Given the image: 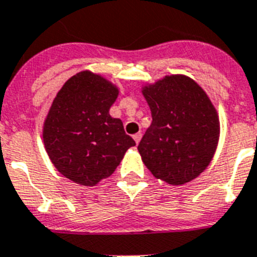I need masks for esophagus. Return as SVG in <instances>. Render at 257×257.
Instances as JSON below:
<instances>
[{"label": "esophagus", "mask_w": 257, "mask_h": 257, "mask_svg": "<svg viewBox=\"0 0 257 257\" xmlns=\"http://www.w3.org/2000/svg\"><path fill=\"white\" fill-rule=\"evenodd\" d=\"M134 140H135L136 144H139V142L142 140V133H138L134 135Z\"/></svg>", "instance_id": "esophagus-1"}]
</instances>
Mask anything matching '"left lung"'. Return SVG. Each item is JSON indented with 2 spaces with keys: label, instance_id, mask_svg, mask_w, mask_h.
Listing matches in <instances>:
<instances>
[{
  "label": "left lung",
  "instance_id": "1",
  "mask_svg": "<svg viewBox=\"0 0 257 257\" xmlns=\"http://www.w3.org/2000/svg\"><path fill=\"white\" fill-rule=\"evenodd\" d=\"M152 112L139 151L157 179L181 185L206 170L216 151L219 117L207 94L192 78L166 76L143 88Z\"/></svg>",
  "mask_w": 257,
  "mask_h": 257
}]
</instances>
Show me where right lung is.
<instances>
[{
	"label": "right lung",
	"mask_w": 257,
	"mask_h": 257,
	"mask_svg": "<svg viewBox=\"0 0 257 257\" xmlns=\"http://www.w3.org/2000/svg\"><path fill=\"white\" fill-rule=\"evenodd\" d=\"M118 88L88 70L70 77L52 101L44 123V143L52 165L65 178L94 187L114 172L135 145L109 109Z\"/></svg>",
	"instance_id": "add662e5"
}]
</instances>
